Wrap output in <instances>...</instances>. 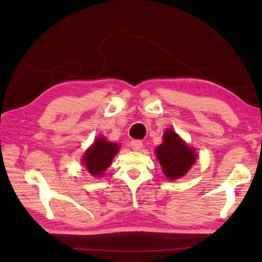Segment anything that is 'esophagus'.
<instances>
[{"label": "esophagus", "mask_w": 262, "mask_h": 262, "mask_svg": "<svg viewBox=\"0 0 262 262\" xmlns=\"http://www.w3.org/2000/svg\"><path fill=\"white\" fill-rule=\"evenodd\" d=\"M142 147H143V144H142V142L139 140H133L130 142V148L133 150H135V151H139V150L142 149Z\"/></svg>", "instance_id": "esophagus-1"}]
</instances>
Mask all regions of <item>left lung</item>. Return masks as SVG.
<instances>
[{
    "label": "left lung",
    "mask_w": 262,
    "mask_h": 262,
    "mask_svg": "<svg viewBox=\"0 0 262 262\" xmlns=\"http://www.w3.org/2000/svg\"><path fill=\"white\" fill-rule=\"evenodd\" d=\"M156 156L163 167L164 174L171 180L178 179L187 173L196 161L194 150L187 147L172 129L164 133V141L156 149Z\"/></svg>",
    "instance_id": "1"
}]
</instances>
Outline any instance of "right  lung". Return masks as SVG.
<instances>
[{
  "mask_svg": "<svg viewBox=\"0 0 262 262\" xmlns=\"http://www.w3.org/2000/svg\"><path fill=\"white\" fill-rule=\"evenodd\" d=\"M119 151V145L107 142L104 137H98L94 145L86 150L83 163L92 176L99 177L107 170L115 154Z\"/></svg>",
  "mask_w": 262,
  "mask_h": 262,
  "instance_id": "right-lung-1",
  "label": "right lung"
}]
</instances>
